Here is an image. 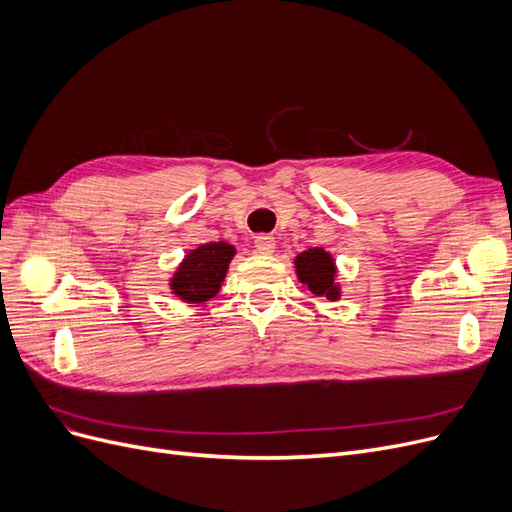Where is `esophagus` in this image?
Masks as SVG:
<instances>
[{
	"label": "esophagus",
	"instance_id": "34e87169",
	"mask_svg": "<svg viewBox=\"0 0 512 512\" xmlns=\"http://www.w3.org/2000/svg\"><path fill=\"white\" fill-rule=\"evenodd\" d=\"M254 243H256V252L258 254L269 256V254L275 252V239L271 235H258Z\"/></svg>",
	"mask_w": 512,
	"mask_h": 512
}]
</instances>
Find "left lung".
Returning a JSON list of instances; mask_svg holds the SVG:
<instances>
[{"mask_svg":"<svg viewBox=\"0 0 512 512\" xmlns=\"http://www.w3.org/2000/svg\"><path fill=\"white\" fill-rule=\"evenodd\" d=\"M294 273L316 297L329 301L342 299V284L337 282L335 258L324 247H309V250L294 256Z\"/></svg>","mask_w":512,"mask_h":512,"instance_id":"1","label":"left lung"}]
</instances>
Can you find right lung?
Returning <instances> with one entry per match:
<instances>
[{"label":"right lung","instance_id":"add662e5","mask_svg":"<svg viewBox=\"0 0 512 512\" xmlns=\"http://www.w3.org/2000/svg\"><path fill=\"white\" fill-rule=\"evenodd\" d=\"M235 254V245H230L228 241H211L194 247L183 256L173 275L168 277L170 292L183 303H207L220 292L228 265Z\"/></svg>","mask_w":512,"mask_h":512}]
</instances>
